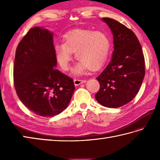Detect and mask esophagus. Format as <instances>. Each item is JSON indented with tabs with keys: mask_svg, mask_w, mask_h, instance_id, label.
Returning <instances> with one entry per match:
<instances>
[{
	"mask_svg": "<svg viewBox=\"0 0 160 160\" xmlns=\"http://www.w3.org/2000/svg\"><path fill=\"white\" fill-rule=\"evenodd\" d=\"M86 82V80H80V79H75L73 80V82H74V84L76 86H78V85H80V84H83Z\"/></svg>",
	"mask_w": 160,
	"mask_h": 160,
	"instance_id": "obj_1",
	"label": "esophagus"
}]
</instances>
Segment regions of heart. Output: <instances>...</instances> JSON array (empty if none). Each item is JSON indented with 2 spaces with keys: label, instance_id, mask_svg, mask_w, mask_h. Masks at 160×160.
<instances>
[{
  "label": "heart",
  "instance_id": "obj_1",
  "mask_svg": "<svg viewBox=\"0 0 160 160\" xmlns=\"http://www.w3.org/2000/svg\"><path fill=\"white\" fill-rule=\"evenodd\" d=\"M111 42L105 33L87 29H78L68 33L63 43L56 44L55 55L64 71L69 70L72 53L79 61L73 69L76 76L82 74L88 68L98 71L103 67L110 51Z\"/></svg>",
  "mask_w": 160,
  "mask_h": 160
}]
</instances>
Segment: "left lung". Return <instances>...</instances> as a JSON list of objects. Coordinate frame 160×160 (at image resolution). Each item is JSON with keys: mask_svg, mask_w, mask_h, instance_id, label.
<instances>
[{"mask_svg": "<svg viewBox=\"0 0 160 160\" xmlns=\"http://www.w3.org/2000/svg\"><path fill=\"white\" fill-rule=\"evenodd\" d=\"M113 36L111 60L96 79L100 89L95 95L101 105L118 108L138 93L145 75L144 57L140 42L130 29L109 18H102Z\"/></svg>", "mask_w": 160, "mask_h": 160, "instance_id": "8db88e82", "label": "left lung"}]
</instances>
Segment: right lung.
<instances>
[{"mask_svg":"<svg viewBox=\"0 0 160 160\" xmlns=\"http://www.w3.org/2000/svg\"><path fill=\"white\" fill-rule=\"evenodd\" d=\"M56 65L53 32L39 27L30 29L17 47L13 80L20 101L40 116L62 112L76 89L73 79Z\"/></svg>","mask_w":160,"mask_h":160,"instance_id":"1","label":"right lung"}]
</instances>
